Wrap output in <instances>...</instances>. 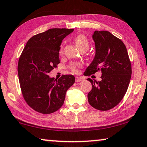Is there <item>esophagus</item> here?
<instances>
[{
	"label": "esophagus",
	"instance_id": "34e87169",
	"mask_svg": "<svg viewBox=\"0 0 147 147\" xmlns=\"http://www.w3.org/2000/svg\"><path fill=\"white\" fill-rule=\"evenodd\" d=\"M83 80V78H82V77H78V76H76V78H75V80L76 82H80L81 80Z\"/></svg>",
	"mask_w": 147,
	"mask_h": 147
}]
</instances>
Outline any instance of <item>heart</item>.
<instances>
[{
  "label": "heart",
  "instance_id": "b5f03b06",
  "mask_svg": "<svg viewBox=\"0 0 147 147\" xmlns=\"http://www.w3.org/2000/svg\"><path fill=\"white\" fill-rule=\"evenodd\" d=\"M74 41H75V43L76 45V46L78 47V48L81 50L82 49H87L88 48V46H89V43H88V40L86 37L84 36L83 34H78L74 38ZM63 45H61V48H60V54H61L63 53ZM81 67V64L80 63H74L70 65L69 68L72 71L74 72H77L78 69Z\"/></svg>",
  "mask_w": 147,
  "mask_h": 147
}]
</instances>
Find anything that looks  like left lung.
Wrapping results in <instances>:
<instances>
[{
	"instance_id": "obj_1",
	"label": "left lung",
	"mask_w": 147,
	"mask_h": 147,
	"mask_svg": "<svg viewBox=\"0 0 147 147\" xmlns=\"http://www.w3.org/2000/svg\"><path fill=\"white\" fill-rule=\"evenodd\" d=\"M95 56L84 75L101 71L100 81L91 82L88 100L93 108L108 111L119 104L129 87L132 70L127 50L121 39L107 30H95L92 34Z\"/></svg>"
}]
</instances>
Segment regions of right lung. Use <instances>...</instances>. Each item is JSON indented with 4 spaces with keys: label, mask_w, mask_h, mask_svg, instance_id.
I'll return each instance as SVG.
<instances>
[{
    "label": "right lung",
    "mask_w": 147,
    "mask_h": 147,
    "mask_svg": "<svg viewBox=\"0 0 147 147\" xmlns=\"http://www.w3.org/2000/svg\"><path fill=\"white\" fill-rule=\"evenodd\" d=\"M74 29L51 28L28 40L18 63V74L24 100L32 109L51 114L63 106L67 90L74 83L71 74L59 79L48 74L60 63L62 41Z\"/></svg>",
    "instance_id": "obj_1"
}]
</instances>
